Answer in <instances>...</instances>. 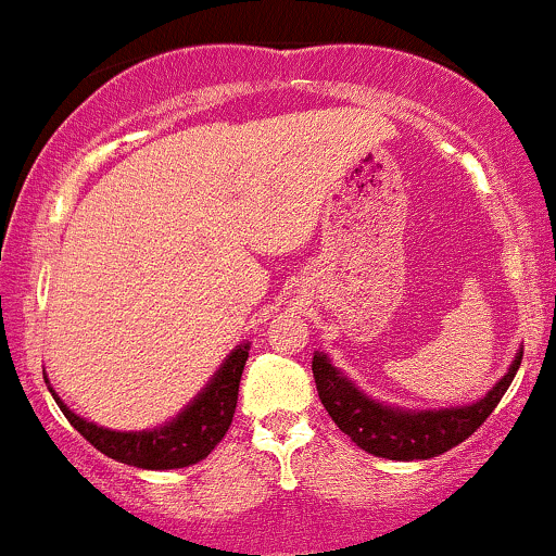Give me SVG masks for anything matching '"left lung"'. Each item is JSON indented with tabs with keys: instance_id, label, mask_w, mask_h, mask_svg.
I'll list each match as a JSON object with an SVG mask.
<instances>
[{
	"instance_id": "left-lung-1",
	"label": "left lung",
	"mask_w": 556,
	"mask_h": 556,
	"mask_svg": "<svg viewBox=\"0 0 556 556\" xmlns=\"http://www.w3.org/2000/svg\"><path fill=\"white\" fill-rule=\"evenodd\" d=\"M522 348L515 353L507 374L476 402L455 407H429V410H413V407L374 400L353 379H348V374H342L327 353H318V350L311 368H314L321 405L327 407L342 433H348L368 455L410 463L439 457L465 442L500 405L518 374Z\"/></svg>"
}]
</instances>
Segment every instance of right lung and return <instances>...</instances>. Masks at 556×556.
<instances>
[{
	"label": "right lung",
	"mask_w": 556,
	"mask_h": 556,
	"mask_svg": "<svg viewBox=\"0 0 556 556\" xmlns=\"http://www.w3.org/2000/svg\"><path fill=\"white\" fill-rule=\"evenodd\" d=\"M248 350H251V342H240L222 361L208 384L175 418L143 431H114L96 426L93 420H86L70 410L65 400H60V394L49 384L47 376H43V381L49 384V392H52L60 410L65 413V418L73 424V429L80 431V437H86L106 457L143 470H175L201 463L225 439L229 424H232L235 407H238L240 376L245 368Z\"/></svg>",
	"instance_id": "right-lung-1"
}]
</instances>
